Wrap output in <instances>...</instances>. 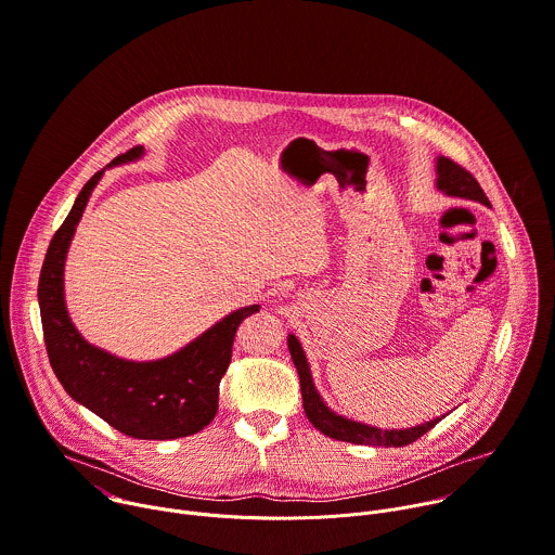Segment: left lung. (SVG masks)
Segmentation results:
<instances>
[{
  "mask_svg": "<svg viewBox=\"0 0 555 555\" xmlns=\"http://www.w3.org/2000/svg\"><path fill=\"white\" fill-rule=\"evenodd\" d=\"M438 190H442L449 196L464 198V201H477V203L490 207V201L486 198L483 190L479 188L477 178L468 169H464L460 163L451 160L449 156L438 158ZM287 346L292 352V361L298 371L305 414H307L309 423L328 438H335L341 442H352V444H367V447H408V444L416 442L418 438H423L429 429H434L444 418L442 416V418H434L431 423H425L418 427L390 429V431L341 418V416L328 412V408L322 403L320 395L315 392L311 375H309V363H307L305 352L294 335L287 337Z\"/></svg>",
  "mask_w": 555,
  "mask_h": 555,
  "instance_id": "obj_1",
  "label": "left lung"
}]
</instances>
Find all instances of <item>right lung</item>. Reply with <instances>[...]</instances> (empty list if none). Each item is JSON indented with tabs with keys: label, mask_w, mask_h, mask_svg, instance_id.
<instances>
[{
	"label": "right lung",
	"mask_w": 555,
	"mask_h": 555,
	"mask_svg": "<svg viewBox=\"0 0 555 555\" xmlns=\"http://www.w3.org/2000/svg\"><path fill=\"white\" fill-rule=\"evenodd\" d=\"M141 152L143 147L134 145L113 165L132 160ZM102 171H95L78 194L41 268L39 307L52 371L74 401L128 438L173 440L198 434L218 414L220 382L229 371L235 333L248 315L259 311V305L233 311L190 346L158 361H124L87 344L65 309L63 266Z\"/></svg>",
	"instance_id": "add662e5"
}]
</instances>
